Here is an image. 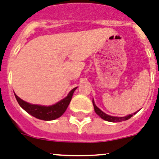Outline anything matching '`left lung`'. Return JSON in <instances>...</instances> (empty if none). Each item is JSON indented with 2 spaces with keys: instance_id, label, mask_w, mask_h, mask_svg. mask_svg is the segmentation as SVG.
I'll list each match as a JSON object with an SVG mask.
<instances>
[{
  "instance_id": "1",
  "label": "left lung",
  "mask_w": 159,
  "mask_h": 159,
  "mask_svg": "<svg viewBox=\"0 0 159 159\" xmlns=\"http://www.w3.org/2000/svg\"><path fill=\"white\" fill-rule=\"evenodd\" d=\"M92 103H93L94 109H95V112H96V114H98L102 119L105 120L106 121H109V122H112V123H117V122H121V121L127 120H129L130 118H131L133 116V115H134L135 113H137V112H135L134 113L130 114V115L124 117H117V116H109L107 114H106L105 112H103L101 109H98L96 106H95V102L92 100Z\"/></svg>"
}]
</instances>
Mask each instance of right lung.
<instances>
[{
    "label": "right lung",
    "instance_id": "add662e5",
    "mask_svg": "<svg viewBox=\"0 0 159 159\" xmlns=\"http://www.w3.org/2000/svg\"><path fill=\"white\" fill-rule=\"evenodd\" d=\"M76 89L77 88H75V89H72L69 92L67 96L64 98V99L61 100L55 105L50 106L32 105L23 101L16 94H15V96L19 106L23 109H25L28 113L32 115V116L39 119V120H53L55 119L59 118L60 116H61L64 114V112H65L67 106H68L69 103H70V100H71L74 92Z\"/></svg>",
    "mask_w": 159,
    "mask_h": 159
}]
</instances>
